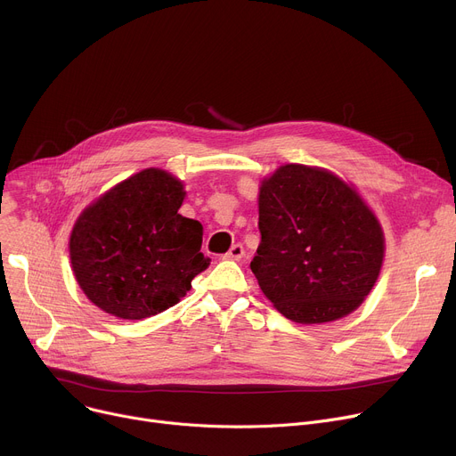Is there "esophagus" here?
Returning a JSON list of instances; mask_svg holds the SVG:
<instances>
[{
    "mask_svg": "<svg viewBox=\"0 0 456 456\" xmlns=\"http://www.w3.org/2000/svg\"><path fill=\"white\" fill-rule=\"evenodd\" d=\"M242 256H244V248H242L240 244H233V246L230 248L228 254H226L223 259H228V261H240Z\"/></svg>",
    "mask_w": 456,
    "mask_h": 456,
    "instance_id": "1",
    "label": "esophagus"
}]
</instances>
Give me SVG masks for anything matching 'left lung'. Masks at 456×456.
Instances as JSON below:
<instances>
[{
    "instance_id": "obj_1",
    "label": "left lung",
    "mask_w": 456,
    "mask_h": 456,
    "mask_svg": "<svg viewBox=\"0 0 456 456\" xmlns=\"http://www.w3.org/2000/svg\"><path fill=\"white\" fill-rule=\"evenodd\" d=\"M261 244L249 268L273 308L298 324L355 312L386 256L384 230L351 183L310 165H282L261 179Z\"/></svg>"
}]
</instances>
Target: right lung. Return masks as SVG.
<instances>
[{
    "instance_id": "obj_1",
    "label": "right lung",
    "mask_w": 456,
    "mask_h": 456,
    "mask_svg": "<svg viewBox=\"0 0 456 456\" xmlns=\"http://www.w3.org/2000/svg\"><path fill=\"white\" fill-rule=\"evenodd\" d=\"M184 184L163 168H144L94 199L76 219L69 254L86 298L123 321L158 315L190 291L210 266L202 224L183 217Z\"/></svg>"
}]
</instances>
